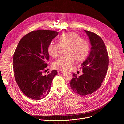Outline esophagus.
I'll return each mask as SVG.
<instances>
[{"label": "esophagus", "instance_id": "34e87169", "mask_svg": "<svg viewBox=\"0 0 124 124\" xmlns=\"http://www.w3.org/2000/svg\"><path fill=\"white\" fill-rule=\"evenodd\" d=\"M59 72L60 73H65L66 72V71H64V70H60Z\"/></svg>", "mask_w": 124, "mask_h": 124}]
</instances>
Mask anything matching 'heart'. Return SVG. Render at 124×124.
Returning <instances> with one entry per match:
<instances>
[{"mask_svg": "<svg viewBox=\"0 0 124 124\" xmlns=\"http://www.w3.org/2000/svg\"><path fill=\"white\" fill-rule=\"evenodd\" d=\"M59 43L51 41L48 46L47 52L52 57L56 58L62 47H66V55L61 57L53 63V67L60 70H69L71 69L76 59L78 61L84 60L88 55L90 45L87 40L82 39L75 32H67L58 37Z\"/></svg>", "mask_w": 124, "mask_h": 124, "instance_id": "1", "label": "heart"}]
</instances>
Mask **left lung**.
<instances>
[{"instance_id": "left-lung-1", "label": "left lung", "mask_w": 124, "mask_h": 124, "mask_svg": "<svg viewBox=\"0 0 124 124\" xmlns=\"http://www.w3.org/2000/svg\"><path fill=\"white\" fill-rule=\"evenodd\" d=\"M84 31L91 45L90 52L81 65L83 74L78 77L73 74L70 82L72 89L81 96L92 94L101 86L109 64L108 51L102 39L93 32Z\"/></svg>"}]
</instances>
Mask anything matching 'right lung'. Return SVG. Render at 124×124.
I'll return each mask as SVG.
<instances>
[{
    "mask_svg": "<svg viewBox=\"0 0 124 124\" xmlns=\"http://www.w3.org/2000/svg\"><path fill=\"white\" fill-rule=\"evenodd\" d=\"M58 32L47 30L32 31L20 41L13 56L15 80L22 92L27 97L40 100L50 92L56 70L47 75L43 72L47 66L49 56L47 47Z\"/></svg>",
    "mask_w": 124,
    "mask_h": 124,
    "instance_id": "1",
    "label": "right lung"
}]
</instances>
